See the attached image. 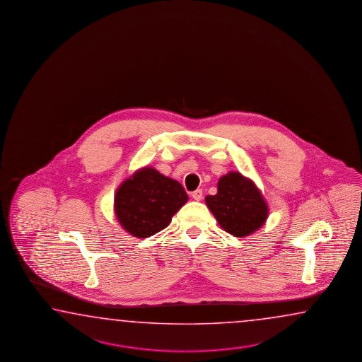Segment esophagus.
Instances as JSON below:
<instances>
[{
	"label": "esophagus",
	"mask_w": 362,
	"mask_h": 362,
	"mask_svg": "<svg viewBox=\"0 0 362 362\" xmlns=\"http://www.w3.org/2000/svg\"><path fill=\"white\" fill-rule=\"evenodd\" d=\"M192 197L194 200H198V202L199 200H202V198H203V190L198 189V190L192 192Z\"/></svg>",
	"instance_id": "34e87169"
}]
</instances>
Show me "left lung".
<instances>
[{
	"label": "left lung",
	"instance_id": "8db88e82",
	"mask_svg": "<svg viewBox=\"0 0 362 362\" xmlns=\"http://www.w3.org/2000/svg\"><path fill=\"white\" fill-rule=\"evenodd\" d=\"M206 206L220 226L236 238L249 236L263 226L269 206L255 182L239 172H228L217 184V194L206 197Z\"/></svg>",
	"mask_w": 362,
	"mask_h": 362
}]
</instances>
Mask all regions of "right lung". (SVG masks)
<instances>
[{
  "mask_svg": "<svg viewBox=\"0 0 362 362\" xmlns=\"http://www.w3.org/2000/svg\"><path fill=\"white\" fill-rule=\"evenodd\" d=\"M189 200L182 185L151 167L124 180L114 195V212L121 226L136 238H149L168 226Z\"/></svg>",
  "mask_w": 362,
  "mask_h": 362,
  "instance_id": "add662e5",
  "label": "right lung"
}]
</instances>
